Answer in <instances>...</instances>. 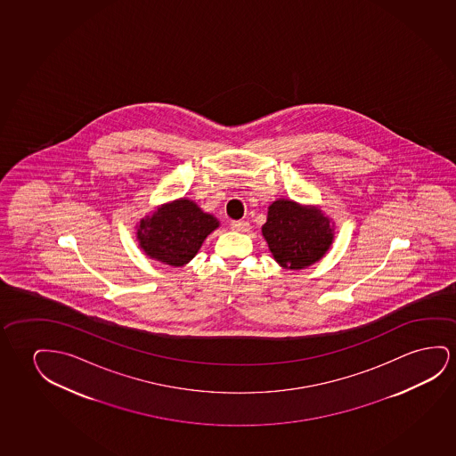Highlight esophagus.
Wrapping results in <instances>:
<instances>
[{
    "instance_id": "1",
    "label": "esophagus",
    "mask_w": 456,
    "mask_h": 456,
    "mask_svg": "<svg viewBox=\"0 0 456 456\" xmlns=\"http://www.w3.org/2000/svg\"><path fill=\"white\" fill-rule=\"evenodd\" d=\"M232 230L239 232H247L250 230V224L248 222H242V220H232Z\"/></svg>"
}]
</instances>
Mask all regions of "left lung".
<instances>
[{
  "mask_svg": "<svg viewBox=\"0 0 456 456\" xmlns=\"http://www.w3.org/2000/svg\"><path fill=\"white\" fill-rule=\"evenodd\" d=\"M261 232L282 269L302 270L321 261L330 250L334 224L319 206L278 199L269 206Z\"/></svg>",
  "mask_w": 456,
  "mask_h": 456,
  "instance_id": "left-lung-1",
  "label": "left lung"
}]
</instances>
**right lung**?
Wrapping results in <instances>:
<instances>
[{"label":"right lung","instance_id":"right-lung-1","mask_svg":"<svg viewBox=\"0 0 456 456\" xmlns=\"http://www.w3.org/2000/svg\"><path fill=\"white\" fill-rule=\"evenodd\" d=\"M220 222L192 200L183 199L160 205L135 224L139 247L158 263L183 267L192 261L205 239Z\"/></svg>","mask_w":456,"mask_h":456}]
</instances>
